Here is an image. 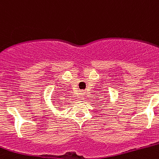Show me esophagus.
Here are the masks:
<instances>
[{"label":"esophagus","instance_id":"34e87169","mask_svg":"<svg viewBox=\"0 0 159 159\" xmlns=\"http://www.w3.org/2000/svg\"><path fill=\"white\" fill-rule=\"evenodd\" d=\"M81 96H83V95H81Z\"/></svg>","mask_w":159,"mask_h":159}]
</instances>
